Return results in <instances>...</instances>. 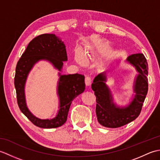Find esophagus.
Here are the masks:
<instances>
[{"instance_id":"esophagus-1","label":"esophagus","mask_w":160,"mask_h":160,"mask_svg":"<svg viewBox=\"0 0 160 160\" xmlns=\"http://www.w3.org/2000/svg\"><path fill=\"white\" fill-rule=\"evenodd\" d=\"M91 78L89 77V76H87L85 78V84H86V85L87 86H89L90 84H91Z\"/></svg>"}]
</instances>
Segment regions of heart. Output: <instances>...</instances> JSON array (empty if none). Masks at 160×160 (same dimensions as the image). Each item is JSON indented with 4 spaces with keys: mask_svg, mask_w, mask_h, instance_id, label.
Masks as SVG:
<instances>
[{
    "mask_svg": "<svg viewBox=\"0 0 160 160\" xmlns=\"http://www.w3.org/2000/svg\"><path fill=\"white\" fill-rule=\"evenodd\" d=\"M104 47L103 46H100L98 47L97 49L98 52H102L104 50ZM75 60H76V62L80 64V65H84L85 64V56H84V52L81 49H77L75 52Z\"/></svg>",
    "mask_w": 160,
    "mask_h": 160,
    "instance_id": "heart-1",
    "label": "heart"
}]
</instances>
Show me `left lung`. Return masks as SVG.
Wrapping results in <instances>:
<instances>
[{
    "instance_id": "8db88e82",
    "label": "left lung",
    "mask_w": 160,
    "mask_h": 160,
    "mask_svg": "<svg viewBox=\"0 0 160 160\" xmlns=\"http://www.w3.org/2000/svg\"><path fill=\"white\" fill-rule=\"evenodd\" d=\"M126 61L135 67V76L132 99L126 106L114 102L111 89L107 84V72L104 71L95 77L91 89L96 96V113L99 123L105 127L118 128L135 120L140 115L148 92V63L143 53H135L127 57Z\"/></svg>"
}]
</instances>
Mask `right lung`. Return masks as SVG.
Segmentation results:
<instances>
[{
  "label": "right lung",
  "instance_id": "right-lung-1",
  "mask_svg": "<svg viewBox=\"0 0 160 160\" xmlns=\"http://www.w3.org/2000/svg\"><path fill=\"white\" fill-rule=\"evenodd\" d=\"M45 60L59 70V79L57 94L59 99V109L52 119H40L36 117L27 107L25 98V84L30 71L39 61ZM67 61L66 47L59 37L53 33H45L33 38L19 59L16 68L14 86L17 102L22 113L37 127L52 128L65 123L71 104L85 89L84 76L75 73L62 74L63 62Z\"/></svg>",
  "mask_w": 160,
  "mask_h": 160
}]
</instances>
